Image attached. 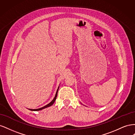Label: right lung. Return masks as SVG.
Returning <instances> with one entry per match:
<instances>
[{
    "label": "right lung",
    "instance_id": "right-lung-1",
    "mask_svg": "<svg viewBox=\"0 0 135 135\" xmlns=\"http://www.w3.org/2000/svg\"><path fill=\"white\" fill-rule=\"evenodd\" d=\"M59 86L57 88V91H56V95H55V96L54 97V99L52 100V101L51 102H50V103L48 104L47 105H46V106H44V107H42V108H39V109H28L30 110H31V111H39V110H42L45 108H47L48 107H51V106H52L53 104H54V103H55V101H56V97H57V92H58V91H59Z\"/></svg>",
    "mask_w": 135,
    "mask_h": 135
}]
</instances>
